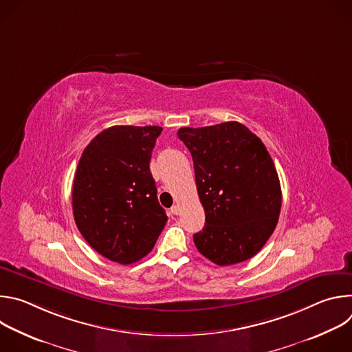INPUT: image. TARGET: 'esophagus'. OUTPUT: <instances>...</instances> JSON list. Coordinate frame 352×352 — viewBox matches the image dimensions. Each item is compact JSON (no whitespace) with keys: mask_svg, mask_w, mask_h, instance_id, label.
I'll return each mask as SVG.
<instances>
[{"mask_svg":"<svg viewBox=\"0 0 352 352\" xmlns=\"http://www.w3.org/2000/svg\"><path fill=\"white\" fill-rule=\"evenodd\" d=\"M171 213H173V214H175V216H178V214L181 213V206H179V205L173 206V208H171Z\"/></svg>","mask_w":352,"mask_h":352,"instance_id":"34e87169","label":"esophagus"}]
</instances>
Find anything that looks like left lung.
I'll use <instances>...</instances> for the list:
<instances>
[{"mask_svg":"<svg viewBox=\"0 0 352 352\" xmlns=\"http://www.w3.org/2000/svg\"><path fill=\"white\" fill-rule=\"evenodd\" d=\"M178 138L192 155L206 216L204 230L193 235L197 250L219 266L255 256L281 210L280 181L266 146L235 121L181 128Z\"/></svg>","mask_w":352,"mask_h":352,"instance_id":"obj_1","label":"left lung"}]
</instances>
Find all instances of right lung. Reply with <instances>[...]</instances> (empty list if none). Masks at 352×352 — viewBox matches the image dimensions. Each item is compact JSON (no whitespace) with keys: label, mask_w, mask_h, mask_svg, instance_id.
<instances>
[{"label":"right lung","mask_w":352,"mask_h":352,"mask_svg":"<svg viewBox=\"0 0 352 352\" xmlns=\"http://www.w3.org/2000/svg\"><path fill=\"white\" fill-rule=\"evenodd\" d=\"M162 126L116 125L85 147L74 186L78 230L102 256L129 265L153 249L167 214L150 173Z\"/></svg>","instance_id":"obj_1"}]
</instances>
